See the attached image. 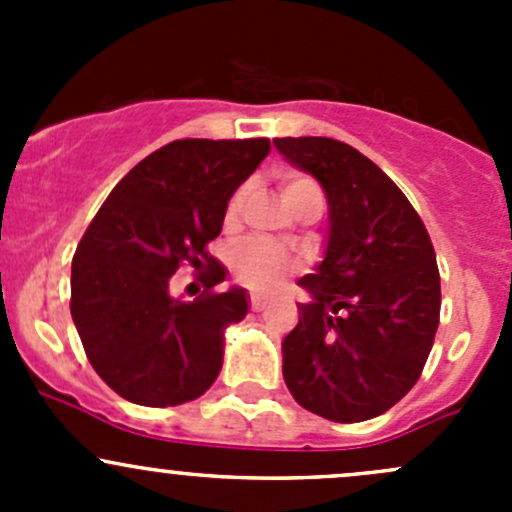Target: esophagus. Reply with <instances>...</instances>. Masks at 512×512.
<instances>
[{
	"label": "esophagus",
	"instance_id": "obj_1",
	"mask_svg": "<svg viewBox=\"0 0 512 512\" xmlns=\"http://www.w3.org/2000/svg\"><path fill=\"white\" fill-rule=\"evenodd\" d=\"M265 304H267L265 297H260V294H250L252 312H262V309H265Z\"/></svg>",
	"mask_w": 512,
	"mask_h": 512
}]
</instances>
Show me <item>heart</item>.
Returning <instances> with one entry per match:
<instances>
[{
    "label": "heart",
    "instance_id": "b5f03b06",
    "mask_svg": "<svg viewBox=\"0 0 512 512\" xmlns=\"http://www.w3.org/2000/svg\"><path fill=\"white\" fill-rule=\"evenodd\" d=\"M247 195H250V188H247V185H242V188H237L235 193H232L230 203H227L225 208L227 227H235L240 223ZM280 195L289 213L297 215V218L304 213H322L324 193L322 188H319L317 180L309 178V175H282ZM230 267L242 285L255 289V292H275L277 287L285 285L294 272H299V260L275 245H267V242L260 240H247L242 242V245L232 247Z\"/></svg>",
    "mask_w": 512,
    "mask_h": 512
}]
</instances>
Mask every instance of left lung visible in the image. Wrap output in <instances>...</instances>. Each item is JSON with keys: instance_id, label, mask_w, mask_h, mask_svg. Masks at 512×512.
Masks as SVG:
<instances>
[{"instance_id": "1", "label": "left lung", "mask_w": 512, "mask_h": 512, "mask_svg": "<svg viewBox=\"0 0 512 512\" xmlns=\"http://www.w3.org/2000/svg\"><path fill=\"white\" fill-rule=\"evenodd\" d=\"M289 163L322 183L324 260L299 287V322L282 342L289 394L337 423L381 416L404 399L431 354L441 277L426 225L376 163L334 138H275Z\"/></svg>"}]
</instances>
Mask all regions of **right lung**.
Segmentation results:
<instances>
[{
	"instance_id": "add662e5",
	"label": "right lung",
	"mask_w": 512,
	"mask_h": 512,
	"mask_svg": "<svg viewBox=\"0 0 512 512\" xmlns=\"http://www.w3.org/2000/svg\"><path fill=\"white\" fill-rule=\"evenodd\" d=\"M270 153L267 138H183L158 148L111 190L71 262V317L96 374L131 404L178 406L223 369L225 329L247 314L208 252L227 200ZM209 267L193 303L169 297L180 266Z\"/></svg>"
}]
</instances>
